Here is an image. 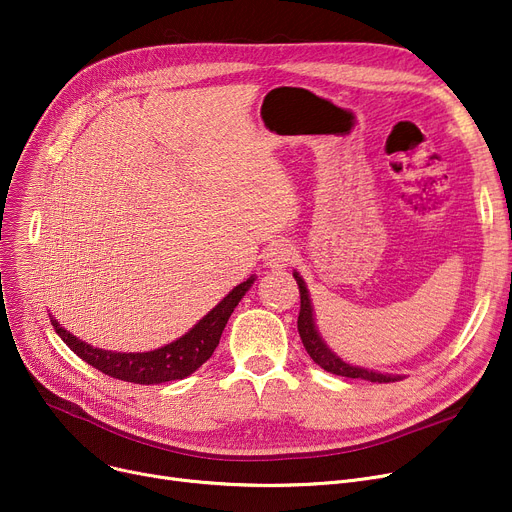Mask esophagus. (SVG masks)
Wrapping results in <instances>:
<instances>
[{
    "mask_svg": "<svg viewBox=\"0 0 512 512\" xmlns=\"http://www.w3.org/2000/svg\"><path fill=\"white\" fill-rule=\"evenodd\" d=\"M294 259V249L286 240H278L265 249V265L272 270H284Z\"/></svg>",
    "mask_w": 512,
    "mask_h": 512,
    "instance_id": "esophagus-1",
    "label": "esophagus"
}]
</instances>
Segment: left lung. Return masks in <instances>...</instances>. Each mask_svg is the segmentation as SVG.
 <instances>
[{
    "instance_id": "obj_1",
    "label": "left lung",
    "mask_w": 512,
    "mask_h": 512,
    "mask_svg": "<svg viewBox=\"0 0 512 512\" xmlns=\"http://www.w3.org/2000/svg\"><path fill=\"white\" fill-rule=\"evenodd\" d=\"M294 280L299 284L301 290V311H299V334L303 340L305 351L309 353V357L321 367L326 369L334 375H342V378H359V380H367V382H378V384H386V382H398L405 378V375H398V373H382V371H375V369H367V367H359V365H351L346 363L344 359H340L330 344L321 338L317 324H315V313H313V303L309 297V290L307 284L303 280V276L294 270L292 272Z\"/></svg>"
}]
</instances>
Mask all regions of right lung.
Returning <instances> with one entry per match:
<instances>
[{"label":"right lung","mask_w":512,"mask_h":512,"mask_svg":"<svg viewBox=\"0 0 512 512\" xmlns=\"http://www.w3.org/2000/svg\"><path fill=\"white\" fill-rule=\"evenodd\" d=\"M255 276L247 282H240L234 286L226 297L215 305L203 319L188 330L178 340L155 348L147 353H118V351H103V348L91 346L83 340H78L66 328L60 326V321L49 315L51 326L56 328L58 336L68 344L70 351L78 355L95 369L105 375H112L116 380L132 382V384H164L172 380H182L186 375L197 371L215 351L220 344L222 332L228 324V319L240 299L245 297L249 288L253 286Z\"/></svg>","instance_id":"right-lung-1"}]
</instances>
